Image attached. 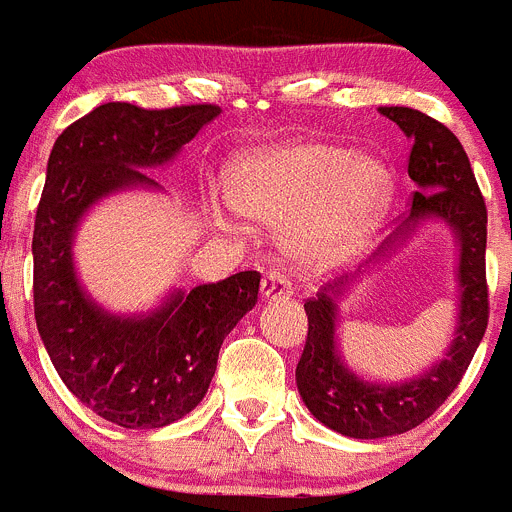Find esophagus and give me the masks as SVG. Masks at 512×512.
<instances>
[{
	"label": "esophagus",
	"mask_w": 512,
	"mask_h": 512,
	"mask_svg": "<svg viewBox=\"0 0 512 512\" xmlns=\"http://www.w3.org/2000/svg\"><path fill=\"white\" fill-rule=\"evenodd\" d=\"M293 295V283L285 278L283 272H275L270 270L262 278V298L265 300H283Z\"/></svg>",
	"instance_id": "obj_1"
}]
</instances>
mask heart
Here are the masks:
<instances>
[{
    "label": "heart",
    "instance_id": "b5f03b06",
    "mask_svg": "<svg viewBox=\"0 0 512 512\" xmlns=\"http://www.w3.org/2000/svg\"><path fill=\"white\" fill-rule=\"evenodd\" d=\"M229 197L267 227L293 219L290 247L308 265H336L369 240L394 199V171L376 154L293 138L234 161Z\"/></svg>",
    "mask_w": 512,
    "mask_h": 512
}]
</instances>
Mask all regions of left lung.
Instances as JSON below:
<instances>
[{
  "mask_svg": "<svg viewBox=\"0 0 512 512\" xmlns=\"http://www.w3.org/2000/svg\"><path fill=\"white\" fill-rule=\"evenodd\" d=\"M412 141L409 179L417 184L409 217L381 242L369 262L391 255L427 219H442L455 232L457 260V326L437 364L412 379L381 384L358 376L338 348V298L361 270L323 285L305 303L308 338L295 369V381L305 407L333 432L353 439H381L404 434L432 417L457 389L487 328L485 245L487 209L470 159L455 133L414 108H379Z\"/></svg>",
  "mask_w": 512,
  "mask_h": 512,
  "instance_id": "1",
  "label": "left lung"
}]
</instances>
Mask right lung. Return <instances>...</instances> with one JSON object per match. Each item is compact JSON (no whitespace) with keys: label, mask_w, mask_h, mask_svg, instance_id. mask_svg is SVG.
<instances>
[{"label":"right lung","mask_w":512,"mask_h":512,"mask_svg":"<svg viewBox=\"0 0 512 512\" xmlns=\"http://www.w3.org/2000/svg\"><path fill=\"white\" fill-rule=\"evenodd\" d=\"M219 113V105L148 111L103 103L50 151L32 234L37 331L62 384L118 427H166L197 407L222 341L255 308L260 272L179 288L151 313L116 315L80 285L75 232L100 199L136 186L161 189L143 169L169 164Z\"/></svg>","instance_id":"1"}]
</instances>
